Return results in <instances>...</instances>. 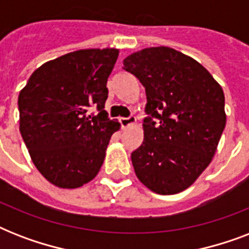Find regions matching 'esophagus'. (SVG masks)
Returning a JSON list of instances; mask_svg holds the SVG:
<instances>
[{"label": "esophagus", "instance_id": "obj_1", "mask_svg": "<svg viewBox=\"0 0 249 249\" xmlns=\"http://www.w3.org/2000/svg\"><path fill=\"white\" fill-rule=\"evenodd\" d=\"M119 123H120L121 125V129H125V128H128L129 125H132L136 123V117L134 116L121 117V119H119Z\"/></svg>", "mask_w": 249, "mask_h": 249}]
</instances>
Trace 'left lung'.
Segmentation results:
<instances>
[{"label":"left lung","mask_w":249,"mask_h":249,"mask_svg":"<svg viewBox=\"0 0 249 249\" xmlns=\"http://www.w3.org/2000/svg\"><path fill=\"white\" fill-rule=\"evenodd\" d=\"M124 70L147 98L143 142L132 152L137 177L160 195L181 193L216 152L226 125L222 88L196 60L165 46L129 55Z\"/></svg>","instance_id":"8db88e82"}]
</instances>
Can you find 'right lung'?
I'll use <instances>...</instances> for the list:
<instances>
[{
  "mask_svg": "<svg viewBox=\"0 0 249 249\" xmlns=\"http://www.w3.org/2000/svg\"><path fill=\"white\" fill-rule=\"evenodd\" d=\"M117 55L116 49H86L59 56L37 68L19 94L20 134L53 185L76 189L101 169L111 136L120 129L105 111Z\"/></svg>",
  "mask_w": 249,
  "mask_h": 249,
  "instance_id": "1",
  "label": "right lung"
}]
</instances>
